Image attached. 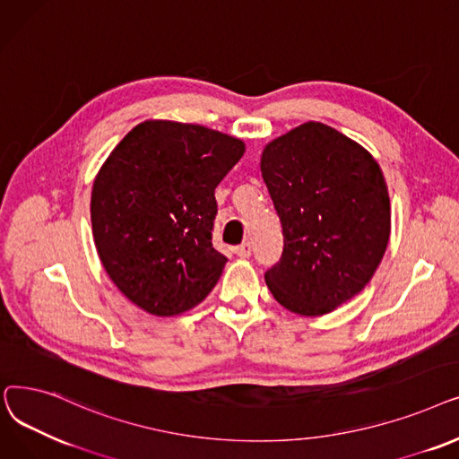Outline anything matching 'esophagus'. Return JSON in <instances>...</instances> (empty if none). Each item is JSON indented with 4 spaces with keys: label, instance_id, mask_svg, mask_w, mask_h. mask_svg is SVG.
I'll list each match as a JSON object with an SVG mask.
<instances>
[{
    "label": "esophagus",
    "instance_id": "1",
    "mask_svg": "<svg viewBox=\"0 0 459 459\" xmlns=\"http://www.w3.org/2000/svg\"><path fill=\"white\" fill-rule=\"evenodd\" d=\"M233 252H235L238 257H248V255L252 254V243H250V241H245L243 245L235 247Z\"/></svg>",
    "mask_w": 459,
    "mask_h": 459
}]
</instances>
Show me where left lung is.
<instances>
[{
    "mask_svg": "<svg viewBox=\"0 0 459 459\" xmlns=\"http://www.w3.org/2000/svg\"><path fill=\"white\" fill-rule=\"evenodd\" d=\"M261 176L281 222L283 252L265 273L273 297L323 316L364 290L390 235V200L376 159L336 128L308 121L273 140Z\"/></svg>",
    "mask_w": 459,
    "mask_h": 459,
    "instance_id": "1",
    "label": "left lung"
}]
</instances>
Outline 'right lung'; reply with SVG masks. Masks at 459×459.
Instances as JSON below:
<instances>
[{
	"mask_svg": "<svg viewBox=\"0 0 459 459\" xmlns=\"http://www.w3.org/2000/svg\"><path fill=\"white\" fill-rule=\"evenodd\" d=\"M245 143L218 130L143 121L117 143L91 192L93 238L117 290L152 316H178L216 286L214 188Z\"/></svg>",
	"mask_w": 459,
	"mask_h": 459,
	"instance_id": "obj_1",
	"label": "right lung"
}]
</instances>
